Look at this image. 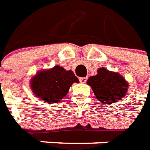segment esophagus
I'll return each mask as SVG.
<instances>
[{"label": "esophagus", "instance_id": "1", "mask_svg": "<svg viewBox=\"0 0 150 150\" xmlns=\"http://www.w3.org/2000/svg\"><path fill=\"white\" fill-rule=\"evenodd\" d=\"M87 79H88V77H81L79 80H80L81 83H86V82Z\"/></svg>", "mask_w": 150, "mask_h": 150}]
</instances>
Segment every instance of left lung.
<instances>
[{"label": "left lung", "instance_id": "8db88e82", "mask_svg": "<svg viewBox=\"0 0 150 150\" xmlns=\"http://www.w3.org/2000/svg\"><path fill=\"white\" fill-rule=\"evenodd\" d=\"M87 84L91 86L98 99L104 104L118 102L128 90V83L124 77L105 68L98 69L97 75L90 77Z\"/></svg>", "mask_w": 150, "mask_h": 150}]
</instances>
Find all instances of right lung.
<instances>
[{
  "label": "right lung",
  "instance_id": "add662e5",
  "mask_svg": "<svg viewBox=\"0 0 150 150\" xmlns=\"http://www.w3.org/2000/svg\"><path fill=\"white\" fill-rule=\"evenodd\" d=\"M78 81L73 71L57 65L38 73L30 81V86L36 97L56 103L66 95L73 83Z\"/></svg>",
  "mask_w": 150,
  "mask_h": 150
}]
</instances>
